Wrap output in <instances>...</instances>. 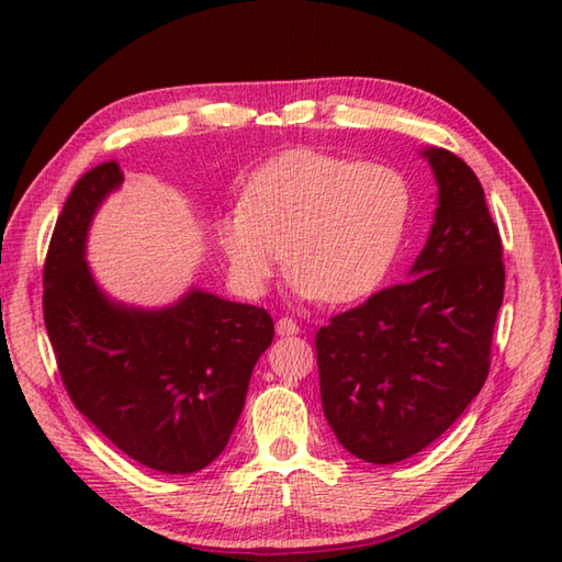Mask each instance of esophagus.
<instances>
[{"mask_svg":"<svg viewBox=\"0 0 562 562\" xmlns=\"http://www.w3.org/2000/svg\"><path fill=\"white\" fill-rule=\"evenodd\" d=\"M274 330H278V336H296V333H300V324L292 318H280L278 324H274Z\"/></svg>","mask_w":562,"mask_h":562,"instance_id":"esophagus-1","label":"esophagus"}]
</instances>
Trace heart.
<instances>
[{
	"instance_id": "obj_1",
	"label": "heart",
	"mask_w": 562,
	"mask_h": 562,
	"mask_svg": "<svg viewBox=\"0 0 562 562\" xmlns=\"http://www.w3.org/2000/svg\"><path fill=\"white\" fill-rule=\"evenodd\" d=\"M413 188L391 166L296 147L246 178L241 207L217 224L238 290L258 296L282 262L304 300L372 294L398 258Z\"/></svg>"
}]
</instances>
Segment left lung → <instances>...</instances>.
I'll list each match as a JSON object with an SVG mask.
<instances>
[{
    "instance_id": "1",
    "label": "left lung",
    "mask_w": 562,
    "mask_h": 562,
    "mask_svg": "<svg viewBox=\"0 0 562 562\" xmlns=\"http://www.w3.org/2000/svg\"><path fill=\"white\" fill-rule=\"evenodd\" d=\"M420 154L435 173L437 210L408 280L316 333L333 435L379 465L432 445L479 396L505 294L503 241L481 181L457 154Z\"/></svg>"
}]
</instances>
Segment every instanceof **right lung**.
<instances>
[{"mask_svg": "<svg viewBox=\"0 0 562 562\" xmlns=\"http://www.w3.org/2000/svg\"><path fill=\"white\" fill-rule=\"evenodd\" d=\"M115 161L83 173L57 217L43 270V316L69 398L130 459L195 473L224 451L274 326L266 308L190 288L161 308L111 300L87 262Z\"/></svg>", "mask_w": 562, "mask_h": 562, "instance_id": "obj_1", "label": "right lung"}]
</instances>
